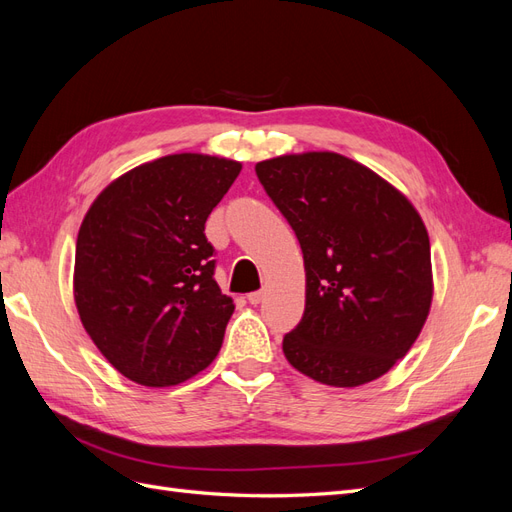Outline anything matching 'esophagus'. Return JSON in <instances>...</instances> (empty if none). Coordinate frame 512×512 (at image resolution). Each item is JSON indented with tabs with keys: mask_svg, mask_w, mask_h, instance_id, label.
Masks as SVG:
<instances>
[{
	"mask_svg": "<svg viewBox=\"0 0 512 512\" xmlns=\"http://www.w3.org/2000/svg\"><path fill=\"white\" fill-rule=\"evenodd\" d=\"M262 299H265V292H262V290H256V292L247 294V301H250L252 305H258Z\"/></svg>",
	"mask_w": 512,
	"mask_h": 512,
	"instance_id": "esophagus-1",
	"label": "esophagus"
}]
</instances>
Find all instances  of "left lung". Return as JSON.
Here are the masks:
<instances>
[{"label": "left lung", "mask_w": 512, "mask_h": 512, "mask_svg": "<svg viewBox=\"0 0 512 512\" xmlns=\"http://www.w3.org/2000/svg\"><path fill=\"white\" fill-rule=\"evenodd\" d=\"M256 175L303 252L305 312L284 335L288 363L329 386L380 378L431 307L421 215L374 170L331 151L258 162Z\"/></svg>", "instance_id": "left-lung-1"}]
</instances>
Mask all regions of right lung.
I'll list each match as a JSON object with an SVG mask.
<instances>
[{
    "instance_id": "right-lung-1",
    "label": "right lung",
    "mask_w": 512,
    "mask_h": 512,
    "mask_svg": "<svg viewBox=\"0 0 512 512\" xmlns=\"http://www.w3.org/2000/svg\"><path fill=\"white\" fill-rule=\"evenodd\" d=\"M239 173L235 160L175 153L121 175L89 207L74 301L98 350L132 382L175 386L218 356L235 305L213 280L205 222Z\"/></svg>"
}]
</instances>
